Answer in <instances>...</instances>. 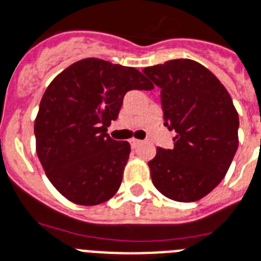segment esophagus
<instances>
[{"instance_id":"obj_1","label":"esophagus","mask_w":261,"mask_h":261,"mask_svg":"<svg viewBox=\"0 0 261 261\" xmlns=\"http://www.w3.org/2000/svg\"><path fill=\"white\" fill-rule=\"evenodd\" d=\"M130 143H131V146H133V147H137V146L141 145L142 141H139V139H131Z\"/></svg>"}]
</instances>
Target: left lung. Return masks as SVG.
Here are the masks:
<instances>
[{"label":"left lung","instance_id":"obj_1","mask_svg":"<svg viewBox=\"0 0 261 261\" xmlns=\"http://www.w3.org/2000/svg\"><path fill=\"white\" fill-rule=\"evenodd\" d=\"M161 88L165 126L173 149L156 147L149 162L152 184L165 197L193 202L225 177L239 146V114L232 97L204 65L189 59L143 69Z\"/></svg>","mask_w":261,"mask_h":261}]
</instances>
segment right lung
Masks as SVG:
<instances>
[{
  "instance_id": "add662e5",
  "label": "right lung",
  "mask_w": 261,
  "mask_h": 261,
  "mask_svg": "<svg viewBox=\"0 0 261 261\" xmlns=\"http://www.w3.org/2000/svg\"><path fill=\"white\" fill-rule=\"evenodd\" d=\"M138 69L101 59H83L45 90L35 120L36 151L50 184L67 200L92 206L119 189L130 143L114 141L126 92L152 90Z\"/></svg>"
}]
</instances>
